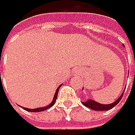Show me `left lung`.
<instances>
[{
    "label": "left lung",
    "mask_w": 135,
    "mask_h": 135,
    "mask_svg": "<svg viewBox=\"0 0 135 135\" xmlns=\"http://www.w3.org/2000/svg\"><path fill=\"white\" fill-rule=\"evenodd\" d=\"M123 92L121 94V96L118 97V98L113 102V103H110V104H102V103H97V102L94 101L93 99H87L86 101L85 102H82V104L84 106H86L88 108H91L92 110H95V111H107V110H110L111 108H114L115 106H116L120 100L122 99L123 97Z\"/></svg>",
    "instance_id": "obj_1"
}]
</instances>
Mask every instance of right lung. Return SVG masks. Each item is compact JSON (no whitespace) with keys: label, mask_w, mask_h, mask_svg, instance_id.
<instances>
[{"label":"right lung","mask_w":135,"mask_h":135,"mask_svg":"<svg viewBox=\"0 0 135 135\" xmlns=\"http://www.w3.org/2000/svg\"><path fill=\"white\" fill-rule=\"evenodd\" d=\"M61 86V85H60L59 86V87L56 89V91H55V94H54V98H53V101L51 102V103L50 104H49L48 106H46V107H42V108H33V109H31V108H23V109H25L26 111H28V112H42V111H44V110H46L49 108H51L52 106L54 104V103L56 102V99H57V97H58V92H59V89L60 88Z\"/></svg>","instance_id":"right-lung-1"}]
</instances>
